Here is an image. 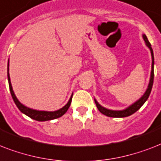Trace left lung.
I'll list each match as a JSON object with an SVG mask.
<instances>
[{
  "mask_svg": "<svg viewBox=\"0 0 161 161\" xmlns=\"http://www.w3.org/2000/svg\"><path fill=\"white\" fill-rule=\"evenodd\" d=\"M143 38L145 40V43L148 46V47L150 49V52H151V56H152V68H151V74H150V83H149V86H148V88L146 92L145 93V94L141 97V98L135 102L134 104H132L131 106H130L129 108H127L125 110H120V111H115V110H109L105 108L102 107L100 104H98V103L96 100L95 103L96 106L98 108V109L103 114L106 115L108 117H113V118H124V117H128L130 115L133 114L134 113H135L137 110H139L140 108V107L145 103V101L147 100L150 94V92H151V89H152L153 83H154V53H153L152 47H151V44L150 43V42L148 41L147 36L145 35H143Z\"/></svg>",
  "mask_w": 161,
  "mask_h": 161,
  "instance_id": "left-lung-1",
  "label": "left lung"
}]
</instances>
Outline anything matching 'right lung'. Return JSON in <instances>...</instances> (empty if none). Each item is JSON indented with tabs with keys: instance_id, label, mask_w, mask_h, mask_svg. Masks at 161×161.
Segmentation results:
<instances>
[{
	"instance_id": "1",
	"label": "right lung",
	"mask_w": 161,
	"mask_h": 161,
	"mask_svg": "<svg viewBox=\"0 0 161 161\" xmlns=\"http://www.w3.org/2000/svg\"><path fill=\"white\" fill-rule=\"evenodd\" d=\"M7 76H8V83H9V88H10V92H11V97L13 98L14 102L16 103V105L17 106V108H19V110L21 111V113H23L26 115H27L28 117H30L31 119H33L35 120H37V121H47V120H52L55 119H58V118L63 116L64 114H65L67 111H68V108L70 107L71 102H72V97L70 98L68 103L66 104L63 108H62L61 109L57 110V111H54V112H47V111H38V110H34L31 109V108H29L24 106L23 104H21L20 102L18 101V99L16 98V95L13 92V89H12V87H11V80H10V75H9V62H8V68H7Z\"/></svg>"
}]
</instances>
